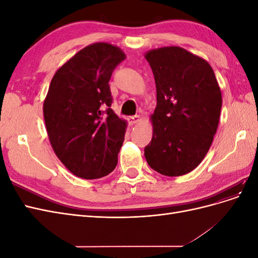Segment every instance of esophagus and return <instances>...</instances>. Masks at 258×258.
Segmentation results:
<instances>
[{"mask_svg": "<svg viewBox=\"0 0 258 258\" xmlns=\"http://www.w3.org/2000/svg\"><path fill=\"white\" fill-rule=\"evenodd\" d=\"M141 121V117H140L139 115H135V116H129L128 117V122L130 124H136L138 122Z\"/></svg>", "mask_w": 258, "mask_h": 258, "instance_id": "1", "label": "esophagus"}]
</instances>
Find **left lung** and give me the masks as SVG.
<instances>
[{"label": "left lung", "instance_id": "left-lung-1", "mask_svg": "<svg viewBox=\"0 0 258 258\" xmlns=\"http://www.w3.org/2000/svg\"><path fill=\"white\" fill-rule=\"evenodd\" d=\"M155 77L157 106L145 150L153 170L166 176L189 173L204 160L216 134L222 92L209 62L178 46L144 54Z\"/></svg>", "mask_w": 258, "mask_h": 258}]
</instances>
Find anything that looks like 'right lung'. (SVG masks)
I'll use <instances>...</instances> for the list:
<instances>
[{"label":"right lung","mask_w":258,"mask_h":258,"mask_svg":"<svg viewBox=\"0 0 258 258\" xmlns=\"http://www.w3.org/2000/svg\"><path fill=\"white\" fill-rule=\"evenodd\" d=\"M126 54L93 43L54 73L43 113L52 150L69 171L85 179L110 174L118 161L127 121L111 108L110 79Z\"/></svg>","instance_id":"obj_1"}]
</instances>
